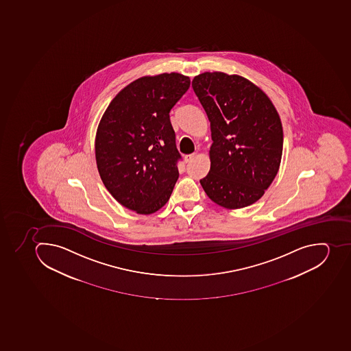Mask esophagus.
Masks as SVG:
<instances>
[{
  "label": "esophagus",
  "instance_id": "esophagus-1",
  "mask_svg": "<svg viewBox=\"0 0 351 351\" xmlns=\"http://www.w3.org/2000/svg\"><path fill=\"white\" fill-rule=\"evenodd\" d=\"M195 157H196V154L193 153L187 154V155H185V156H184V158H185L186 162H191V160H194Z\"/></svg>",
  "mask_w": 351,
  "mask_h": 351
}]
</instances>
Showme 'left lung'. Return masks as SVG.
Masks as SVG:
<instances>
[{
	"label": "left lung",
	"instance_id": "obj_1",
	"mask_svg": "<svg viewBox=\"0 0 351 351\" xmlns=\"http://www.w3.org/2000/svg\"><path fill=\"white\" fill-rule=\"evenodd\" d=\"M191 86L208 116L210 171L200 180L213 202L243 208L257 202L280 165L284 133L275 106L255 84L239 75L206 72Z\"/></svg>",
	"mask_w": 351,
	"mask_h": 351
}]
</instances>
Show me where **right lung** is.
Listing matches in <instances>:
<instances>
[{"instance_id":"1","label":"right lung","mask_w":351,"mask_h":351,"mask_svg":"<svg viewBox=\"0 0 351 351\" xmlns=\"http://www.w3.org/2000/svg\"><path fill=\"white\" fill-rule=\"evenodd\" d=\"M189 85V77L178 73L141 77L105 110L96 133V162L105 187L126 208L153 214L171 197L182 156L169 112Z\"/></svg>"}]
</instances>
